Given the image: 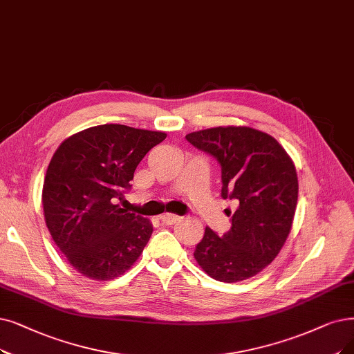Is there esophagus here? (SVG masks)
<instances>
[{
  "mask_svg": "<svg viewBox=\"0 0 354 354\" xmlns=\"http://www.w3.org/2000/svg\"><path fill=\"white\" fill-rule=\"evenodd\" d=\"M160 219H161V222L165 223V225H173V223H176V222L180 219V216H178V215H174V214H162V215L160 216Z\"/></svg>",
  "mask_w": 354,
  "mask_h": 354,
  "instance_id": "esophagus-1",
  "label": "esophagus"
}]
</instances>
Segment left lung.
I'll use <instances>...</instances> for the list:
<instances>
[{"label": "left lung", "mask_w": 354, "mask_h": 354, "mask_svg": "<svg viewBox=\"0 0 354 354\" xmlns=\"http://www.w3.org/2000/svg\"><path fill=\"white\" fill-rule=\"evenodd\" d=\"M214 157L222 171L223 199L238 202L231 230L210 228L196 245L194 259L215 280L234 283L256 276L286 243L298 203V176L277 140L248 126H218L186 135Z\"/></svg>", "instance_id": "8db88e82"}]
</instances>
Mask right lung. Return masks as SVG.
Listing matches in <instances>:
<instances>
[{
    "label": "right lung",
    "mask_w": 354,
    "mask_h": 354,
    "mask_svg": "<svg viewBox=\"0 0 354 354\" xmlns=\"http://www.w3.org/2000/svg\"><path fill=\"white\" fill-rule=\"evenodd\" d=\"M164 132L124 124L93 126L66 138L48 165L41 192L46 226L68 263L93 280H111L139 259L149 219L116 205L138 164Z\"/></svg>",
    "instance_id": "1"
}]
</instances>
